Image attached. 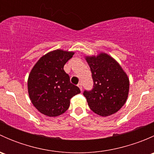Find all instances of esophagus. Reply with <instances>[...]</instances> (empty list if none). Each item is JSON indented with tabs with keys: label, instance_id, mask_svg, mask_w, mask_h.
<instances>
[{
	"label": "esophagus",
	"instance_id": "34e87169",
	"mask_svg": "<svg viewBox=\"0 0 154 154\" xmlns=\"http://www.w3.org/2000/svg\"><path fill=\"white\" fill-rule=\"evenodd\" d=\"M77 86H78L79 88H80V91H82V90H83V86H82V83H79V84L77 85Z\"/></svg>",
	"mask_w": 154,
	"mask_h": 154
}]
</instances>
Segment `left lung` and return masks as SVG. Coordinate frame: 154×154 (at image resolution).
Listing matches in <instances>:
<instances>
[{
	"instance_id": "1",
	"label": "left lung",
	"mask_w": 154,
	"mask_h": 154,
	"mask_svg": "<svg viewBox=\"0 0 154 154\" xmlns=\"http://www.w3.org/2000/svg\"><path fill=\"white\" fill-rule=\"evenodd\" d=\"M86 60L94 82L92 89L83 92L88 106L103 117L117 112L128 97L130 82L127 74L119 63L106 53L86 57Z\"/></svg>"
}]
</instances>
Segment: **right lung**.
Returning a JSON list of instances; mask_svg holds the SVG:
<instances>
[{"mask_svg": "<svg viewBox=\"0 0 154 154\" xmlns=\"http://www.w3.org/2000/svg\"><path fill=\"white\" fill-rule=\"evenodd\" d=\"M74 54L60 49L51 51L38 60L29 73V99L45 116L57 117L64 113L70 106L71 97L80 93V88L71 83L69 76L63 69Z\"/></svg>", "mask_w": 154, "mask_h": 154, "instance_id": "right-lung-1", "label": "right lung"}]
</instances>
